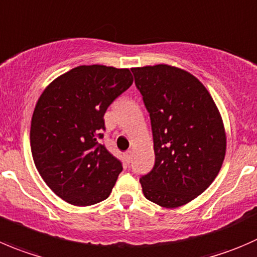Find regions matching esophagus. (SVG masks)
I'll return each mask as SVG.
<instances>
[{
  "label": "esophagus",
  "mask_w": 257,
  "mask_h": 257,
  "mask_svg": "<svg viewBox=\"0 0 257 257\" xmlns=\"http://www.w3.org/2000/svg\"><path fill=\"white\" fill-rule=\"evenodd\" d=\"M124 158H125L126 163H131V159H132V151H126L124 153Z\"/></svg>",
  "instance_id": "obj_1"
}]
</instances>
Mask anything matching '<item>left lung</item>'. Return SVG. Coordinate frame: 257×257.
<instances>
[{
	"label": "left lung",
	"instance_id": "left-lung-1",
	"mask_svg": "<svg viewBox=\"0 0 257 257\" xmlns=\"http://www.w3.org/2000/svg\"><path fill=\"white\" fill-rule=\"evenodd\" d=\"M132 71L151 116L156 154L142 189L161 207H179L205 192L222 167V116L205 85L183 69L158 64Z\"/></svg>",
	"mask_w": 257,
	"mask_h": 257
}]
</instances>
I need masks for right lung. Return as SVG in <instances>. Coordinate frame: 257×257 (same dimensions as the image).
I'll return each mask as SVG.
<instances>
[{
  "label": "right lung",
  "mask_w": 257,
  "mask_h": 257,
  "mask_svg": "<svg viewBox=\"0 0 257 257\" xmlns=\"http://www.w3.org/2000/svg\"><path fill=\"white\" fill-rule=\"evenodd\" d=\"M133 84L129 69L80 65L45 88L31 119L35 166L55 195L74 206L105 200L123 171L98 142L106 109Z\"/></svg>",
  "instance_id": "obj_1"
}]
</instances>
